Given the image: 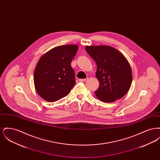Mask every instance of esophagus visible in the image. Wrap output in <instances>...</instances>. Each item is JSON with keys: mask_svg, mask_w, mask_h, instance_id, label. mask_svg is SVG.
I'll use <instances>...</instances> for the list:
<instances>
[{"mask_svg": "<svg viewBox=\"0 0 160 160\" xmlns=\"http://www.w3.org/2000/svg\"><path fill=\"white\" fill-rule=\"evenodd\" d=\"M87 80V78H84V79H79V82H84Z\"/></svg>", "mask_w": 160, "mask_h": 160, "instance_id": "34e87169", "label": "esophagus"}]
</instances>
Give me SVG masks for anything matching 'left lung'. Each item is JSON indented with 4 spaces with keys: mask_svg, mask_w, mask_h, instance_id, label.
I'll list each match as a JSON object with an SVG mask.
<instances>
[{
    "mask_svg": "<svg viewBox=\"0 0 160 160\" xmlns=\"http://www.w3.org/2000/svg\"><path fill=\"white\" fill-rule=\"evenodd\" d=\"M86 50L97 67L99 86L97 97L105 102H114L129 91L132 76L128 61L121 53L107 46H86Z\"/></svg>",
    "mask_w": 160,
    "mask_h": 160,
    "instance_id": "left-lung-1",
    "label": "left lung"
}]
</instances>
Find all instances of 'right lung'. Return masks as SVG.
Here are the masks:
<instances>
[{
  "mask_svg": "<svg viewBox=\"0 0 160 160\" xmlns=\"http://www.w3.org/2000/svg\"><path fill=\"white\" fill-rule=\"evenodd\" d=\"M78 48L77 45L58 46L40 58L34 71L33 81L42 98L55 102L69 93L76 83L71 63Z\"/></svg>",
  "mask_w": 160,
  "mask_h": 160,
  "instance_id": "obj_1",
  "label": "right lung"
}]
</instances>
